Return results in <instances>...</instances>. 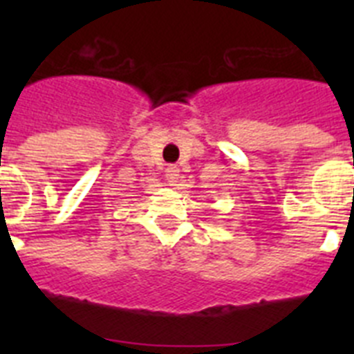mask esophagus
I'll list each match as a JSON object with an SVG mask.
<instances>
[{"instance_id": "34e87169", "label": "esophagus", "mask_w": 354, "mask_h": 354, "mask_svg": "<svg viewBox=\"0 0 354 354\" xmlns=\"http://www.w3.org/2000/svg\"><path fill=\"white\" fill-rule=\"evenodd\" d=\"M179 168L177 167H174V165H170V167L167 168V179H168V183H171V184H175L177 183V180L180 179V174H179Z\"/></svg>"}]
</instances>
